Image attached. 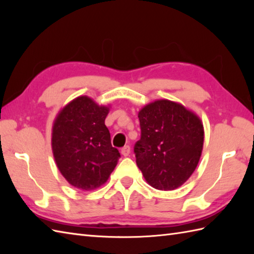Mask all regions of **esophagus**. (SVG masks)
Returning <instances> with one entry per match:
<instances>
[{
    "instance_id": "34e87169",
    "label": "esophagus",
    "mask_w": 254,
    "mask_h": 254,
    "mask_svg": "<svg viewBox=\"0 0 254 254\" xmlns=\"http://www.w3.org/2000/svg\"><path fill=\"white\" fill-rule=\"evenodd\" d=\"M130 152H131V148L128 145H127V146H124L122 149H121V154L124 156V157H127V156L130 155Z\"/></svg>"
}]
</instances>
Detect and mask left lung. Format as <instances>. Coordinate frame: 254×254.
Masks as SVG:
<instances>
[{"label": "left lung", "mask_w": 254, "mask_h": 254, "mask_svg": "<svg viewBox=\"0 0 254 254\" xmlns=\"http://www.w3.org/2000/svg\"><path fill=\"white\" fill-rule=\"evenodd\" d=\"M141 138L134 145L136 165L148 185L171 191L181 187L201 157L204 128L185 106L156 100L138 112Z\"/></svg>", "instance_id": "left-lung-1"}]
</instances>
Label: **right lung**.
Listing matches in <instances>:
<instances>
[{
	"label": "right lung",
	"mask_w": 254,
	"mask_h": 254,
	"mask_svg": "<svg viewBox=\"0 0 254 254\" xmlns=\"http://www.w3.org/2000/svg\"><path fill=\"white\" fill-rule=\"evenodd\" d=\"M108 113V107L80 96L64 107L53 123L51 143L58 168L80 190L104 185L121 157L105 124Z\"/></svg>",
	"instance_id": "1"
}]
</instances>
